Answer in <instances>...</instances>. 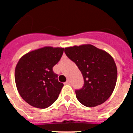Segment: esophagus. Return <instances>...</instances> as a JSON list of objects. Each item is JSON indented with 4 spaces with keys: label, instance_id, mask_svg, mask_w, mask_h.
Returning <instances> with one entry per match:
<instances>
[{
    "label": "esophagus",
    "instance_id": "esophagus-1",
    "mask_svg": "<svg viewBox=\"0 0 133 133\" xmlns=\"http://www.w3.org/2000/svg\"><path fill=\"white\" fill-rule=\"evenodd\" d=\"M66 84H70V81H69V80H67V81H66Z\"/></svg>",
    "mask_w": 133,
    "mask_h": 133
}]
</instances>
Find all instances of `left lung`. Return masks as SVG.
Instances as JSON below:
<instances>
[{"mask_svg":"<svg viewBox=\"0 0 133 133\" xmlns=\"http://www.w3.org/2000/svg\"><path fill=\"white\" fill-rule=\"evenodd\" d=\"M64 52L83 75V87L75 90L78 101L87 107L106 101L117 83V66L112 56L91 44L65 48Z\"/></svg>","mask_w":133,"mask_h":133,"instance_id":"1","label":"left lung"}]
</instances>
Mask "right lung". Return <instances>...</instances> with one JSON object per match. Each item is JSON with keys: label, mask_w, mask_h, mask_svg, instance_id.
<instances>
[{"label": "right lung", "mask_w": 133, "mask_h": 133, "mask_svg": "<svg viewBox=\"0 0 133 133\" xmlns=\"http://www.w3.org/2000/svg\"><path fill=\"white\" fill-rule=\"evenodd\" d=\"M63 48L46 46L26 54L15 69V82L21 97L30 105L45 109L58 98L64 84L52 70L63 54Z\"/></svg>", "instance_id": "1"}]
</instances>
